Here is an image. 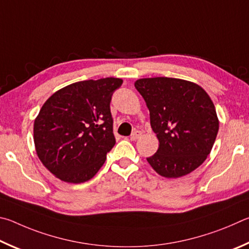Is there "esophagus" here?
<instances>
[{
    "label": "esophagus",
    "instance_id": "obj_1",
    "mask_svg": "<svg viewBox=\"0 0 249 249\" xmlns=\"http://www.w3.org/2000/svg\"><path fill=\"white\" fill-rule=\"evenodd\" d=\"M142 136V132L141 131H138V130H136V131H133L131 136H130V139H131V141H136L138 140L139 138H140Z\"/></svg>",
    "mask_w": 249,
    "mask_h": 249
}]
</instances>
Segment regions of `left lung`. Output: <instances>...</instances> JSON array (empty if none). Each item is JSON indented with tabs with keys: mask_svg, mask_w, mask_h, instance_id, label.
Segmentation results:
<instances>
[{
	"mask_svg": "<svg viewBox=\"0 0 249 249\" xmlns=\"http://www.w3.org/2000/svg\"><path fill=\"white\" fill-rule=\"evenodd\" d=\"M134 86L150 110L160 146L147 162L160 176L178 178L198 168L214 144L219 119L207 91L173 77L140 78Z\"/></svg>",
	"mask_w": 249,
	"mask_h": 249,
	"instance_id": "8db88e82",
	"label": "left lung"
}]
</instances>
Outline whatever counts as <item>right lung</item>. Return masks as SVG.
<instances>
[{
	"label": "right lung",
	"instance_id": "right-lung-1",
	"mask_svg": "<svg viewBox=\"0 0 249 249\" xmlns=\"http://www.w3.org/2000/svg\"><path fill=\"white\" fill-rule=\"evenodd\" d=\"M121 78L73 83L50 96L34 124V142L48 171L65 182L89 180L116 143L111 96Z\"/></svg>",
	"mask_w": 249,
	"mask_h": 249
}]
</instances>
